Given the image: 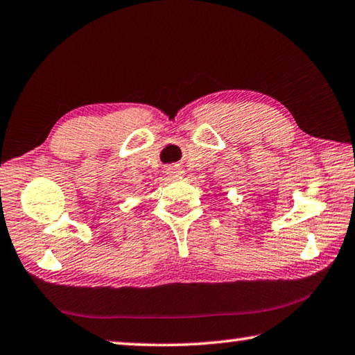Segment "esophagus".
I'll use <instances>...</instances> for the list:
<instances>
[{
    "label": "esophagus",
    "instance_id": "esophagus-1",
    "mask_svg": "<svg viewBox=\"0 0 355 355\" xmlns=\"http://www.w3.org/2000/svg\"><path fill=\"white\" fill-rule=\"evenodd\" d=\"M167 173H169L172 178H177V177H182L183 173H184V171L182 169V167H178V166H172V167H169V169H167Z\"/></svg>",
    "mask_w": 355,
    "mask_h": 355
}]
</instances>
